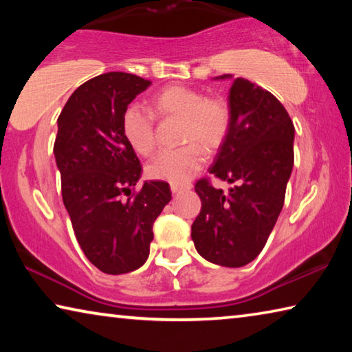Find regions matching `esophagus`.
I'll return each instance as SVG.
<instances>
[{
    "instance_id": "34e87169",
    "label": "esophagus",
    "mask_w": 352,
    "mask_h": 352,
    "mask_svg": "<svg viewBox=\"0 0 352 352\" xmlns=\"http://www.w3.org/2000/svg\"><path fill=\"white\" fill-rule=\"evenodd\" d=\"M189 186H180V184H170V190L172 194H177V192H182L183 189H188Z\"/></svg>"
}]
</instances>
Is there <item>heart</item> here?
Returning <instances> with one entry per match:
<instances>
[{
	"mask_svg": "<svg viewBox=\"0 0 352 352\" xmlns=\"http://www.w3.org/2000/svg\"><path fill=\"white\" fill-rule=\"evenodd\" d=\"M153 113L140 105H129L122 115V133L140 155H151L157 146L155 117L180 118V141L184 146L163 151L147 164L153 180L183 184L204 166L208 152L223 144L230 129V110L222 98L205 96L200 90L170 85L151 100Z\"/></svg>",
	"mask_w": 352,
	"mask_h": 352,
	"instance_id": "obj_1",
	"label": "heart"
}]
</instances>
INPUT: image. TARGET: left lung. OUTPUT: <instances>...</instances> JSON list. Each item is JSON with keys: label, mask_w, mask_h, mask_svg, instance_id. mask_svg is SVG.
I'll return each mask as SVG.
<instances>
[{"label": "left lung", "mask_w": 352, "mask_h": 352, "mask_svg": "<svg viewBox=\"0 0 352 352\" xmlns=\"http://www.w3.org/2000/svg\"><path fill=\"white\" fill-rule=\"evenodd\" d=\"M216 79H231V74ZM228 107V135L210 174L233 188L223 192L210 178L195 183L201 210L190 237L206 261L242 267L262 252L283 210L294 168L295 127L270 91L243 77L233 80Z\"/></svg>", "instance_id": "8db88e82"}]
</instances>
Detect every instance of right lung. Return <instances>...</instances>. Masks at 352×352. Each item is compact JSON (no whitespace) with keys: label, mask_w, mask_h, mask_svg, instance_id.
Here are the masks:
<instances>
[{"label":"right lung","mask_w":352,"mask_h":352,"mask_svg":"<svg viewBox=\"0 0 352 352\" xmlns=\"http://www.w3.org/2000/svg\"><path fill=\"white\" fill-rule=\"evenodd\" d=\"M151 83L118 71L96 76L71 94L57 119L63 205L82 252L107 275L144 264L153 222L172 199L166 182L135 190L142 168L122 133L124 111Z\"/></svg>","instance_id":"1"}]
</instances>
